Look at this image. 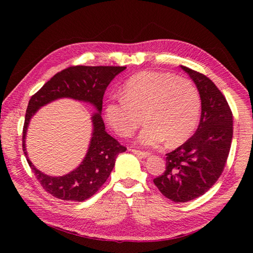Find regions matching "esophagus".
<instances>
[{"instance_id": "obj_1", "label": "esophagus", "mask_w": 253, "mask_h": 253, "mask_svg": "<svg viewBox=\"0 0 253 253\" xmlns=\"http://www.w3.org/2000/svg\"><path fill=\"white\" fill-rule=\"evenodd\" d=\"M130 151L136 154L137 157H140V158H147L150 155V152H146V151H140V150H136V149H129Z\"/></svg>"}]
</instances>
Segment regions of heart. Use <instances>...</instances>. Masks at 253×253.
I'll return each instance as SVG.
<instances>
[{"label":"heart","mask_w":253,"mask_h":253,"mask_svg":"<svg viewBox=\"0 0 253 253\" xmlns=\"http://www.w3.org/2000/svg\"><path fill=\"white\" fill-rule=\"evenodd\" d=\"M122 96L105 106L109 125L122 137L133 133L144 115L147 125L138 143L155 147L166 140L178 146L191 136L198 125L201 98L189 79L158 72L133 75L123 85Z\"/></svg>","instance_id":"b5f03b06"}]
</instances>
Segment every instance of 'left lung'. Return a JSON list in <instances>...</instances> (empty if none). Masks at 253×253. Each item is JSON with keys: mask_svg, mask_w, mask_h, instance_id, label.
I'll return each instance as SVG.
<instances>
[{"mask_svg": "<svg viewBox=\"0 0 253 253\" xmlns=\"http://www.w3.org/2000/svg\"><path fill=\"white\" fill-rule=\"evenodd\" d=\"M196 84L201 118L195 135L166 154V169L153 179L169 200L187 202L204 195L223 173L233 139V113L211 79L180 66Z\"/></svg>", "mask_w": 253, "mask_h": 253, "instance_id": "left-lung-1", "label": "left lung"}]
</instances>
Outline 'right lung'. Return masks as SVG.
I'll use <instances>...</instances> for the list:
<instances>
[{"mask_svg": "<svg viewBox=\"0 0 253 253\" xmlns=\"http://www.w3.org/2000/svg\"><path fill=\"white\" fill-rule=\"evenodd\" d=\"M125 66H72L54 75L31 96L26 111L23 129V151L30 169L43 189L61 200L82 202L92 197L109 178L117 155L126 151L116 139L105 131L101 117L103 95L107 85ZM71 97L88 101L97 109L93 120V137L83 162L71 173L54 177L43 174L34 168L25 151V133L35 112L50 101Z\"/></svg>", "mask_w": 253, "mask_h": 253, "instance_id": "1", "label": "right lung"}]
</instances>
